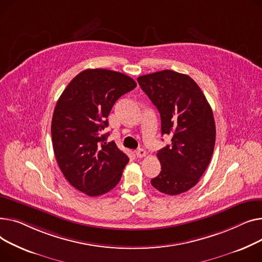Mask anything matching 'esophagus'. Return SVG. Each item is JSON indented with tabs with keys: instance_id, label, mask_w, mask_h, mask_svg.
I'll list each match as a JSON object with an SVG mask.
<instances>
[{
	"instance_id": "34e87169",
	"label": "esophagus",
	"mask_w": 262,
	"mask_h": 262,
	"mask_svg": "<svg viewBox=\"0 0 262 262\" xmlns=\"http://www.w3.org/2000/svg\"><path fill=\"white\" fill-rule=\"evenodd\" d=\"M135 155H136L137 158H144V157H146L147 152H146L145 149H138V150H136Z\"/></svg>"
}]
</instances>
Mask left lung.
Returning a JSON list of instances; mask_svg holds the SVG:
<instances>
[{
	"label": "left lung",
	"mask_w": 262,
	"mask_h": 262,
	"mask_svg": "<svg viewBox=\"0 0 262 262\" xmlns=\"http://www.w3.org/2000/svg\"><path fill=\"white\" fill-rule=\"evenodd\" d=\"M161 115L162 135L171 144L158 151L160 174L151 180L159 191L177 195L192 188L210 162L216 125L203 92L188 75L164 70L137 78Z\"/></svg>",
	"instance_id": "obj_1"
}]
</instances>
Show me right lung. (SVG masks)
<instances>
[{
  "mask_svg": "<svg viewBox=\"0 0 262 262\" xmlns=\"http://www.w3.org/2000/svg\"><path fill=\"white\" fill-rule=\"evenodd\" d=\"M136 86L131 77L104 69L79 73L59 97L52 119L54 153L73 187L90 196L109 192L120 181L129 158L106 143L116 100Z\"/></svg>",
  "mask_w": 262,
  "mask_h": 262,
  "instance_id": "obj_1",
  "label": "right lung"
}]
</instances>
